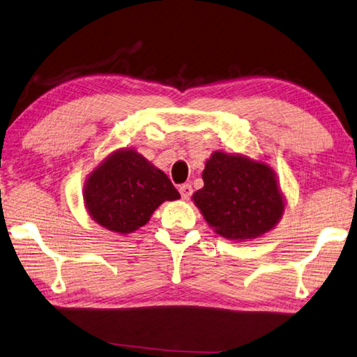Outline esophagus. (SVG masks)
Returning <instances> with one entry per match:
<instances>
[{
  "instance_id": "obj_1",
  "label": "esophagus",
  "mask_w": 357,
  "mask_h": 357,
  "mask_svg": "<svg viewBox=\"0 0 357 357\" xmlns=\"http://www.w3.org/2000/svg\"><path fill=\"white\" fill-rule=\"evenodd\" d=\"M179 192H181V197H183V199H190L193 188L190 184H183L179 187Z\"/></svg>"
}]
</instances>
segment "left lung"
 <instances>
[{"label":"left lung","mask_w":357,"mask_h":357,"mask_svg":"<svg viewBox=\"0 0 357 357\" xmlns=\"http://www.w3.org/2000/svg\"><path fill=\"white\" fill-rule=\"evenodd\" d=\"M204 187L192 199L208 226L229 240L269 232L284 211L275 173L264 162L215 151L202 172Z\"/></svg>","instance_id":"obj_1"}]
</instances>
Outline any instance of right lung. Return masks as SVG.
Listing matches in <instances>:
<instances>
[{
	"instance_id": "1",
	"label": "right lung",
	"mask_w": 357,
	"mask_h": 357,
	"mask_svg": "<svg viewBox=\"0 0 357 357\" xmlns=\"http://www.w3.org/2000/svg\"><path fill=\"white\" fill-rule=\"evenodd\" d=\"M88 212L116 234H131L149 222L164 201L181 198L167 174L135 150H119L93 170L83 188Z\"/></svg>"
}]
</instances>
